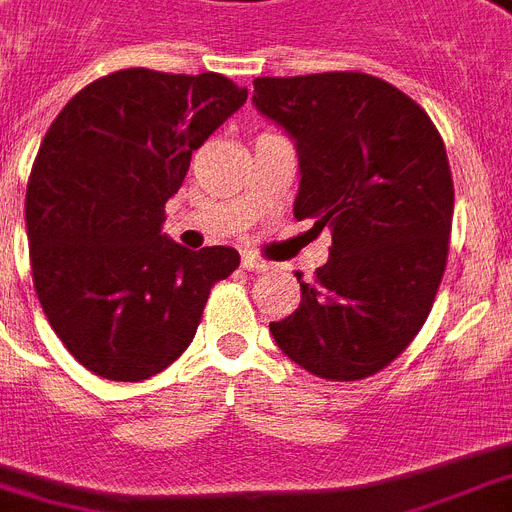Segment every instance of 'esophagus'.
<instances>
[{
    "label": "esophagus",
    "mask_w": 512,
    "mask_h": 512,
    "mask_svg": "<svg viewBox=\"0 0 512 512\" xmlns=\"http://www.w3.org/2000/svg\"><path fill=\"white\" fill-rule=\"evenodd\" d=\"M242 268L249 270V273H263V270H268L270 265L265 263V260H260V257H255V255H244L242 257Z\"/></svg>",
    "instance_id": "34e87169"
}]
</instances>
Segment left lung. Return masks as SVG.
<instances>
[{
  "label": "left lung",
  "mask_w": 512,
  "mask_h": 512,
  "mask_svg": "<svg viewBox=\"0 0 512 512\" xmlns=\"http://www.w3.org/2000/svg\"><path fill=\"white\" fill-rule=\"evenodd\" d=\"M252 103L294 140V218L333 229L328 263L312 283L296 273L302 304L270 333L312 375H375L422 330L445 273L453 179L440 132L364 72L257 77Z\"/></svg>",
  "instance_id": "1"
}]
</instances>
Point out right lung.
Returning a JSON list of instances; mask_svg holds the SVG:
<instances>
[{"mask_svg":"<svg viewBox=\"0 0 512 512\" xmlns=\"http://www.w3.org/2000/svg\"><path fill=\"white\" fill-rule=\"evenodd\" d=\"M247 101L216 72L130 67L83 88L51 122L25 192L38 302L59 341L98 377L140 382L182 356L210 286L239 252L163 234V205L192 150Z\"/></svg>","mask_w":512,"mask_h":512,"instance_id":"obj_1","label":"right lung"}]
</instances>
